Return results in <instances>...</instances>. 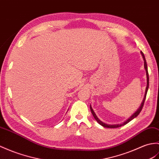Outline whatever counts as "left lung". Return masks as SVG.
<instances>
[{
	"label": "left lung",
	"instance_id": "1",
	"mask_svg": "<svg viewBox=\"0 0 159 159\" xmlns=\"http://www.w3.org/2000/svg\"><path fill=\"white\" fill-rule=\"evenodd\" d=\"M141 54H142V57H143V61H144V68H145V70H146V77H147V86H146V92H145L144 98H143V101H142V102L141 106H140V107L138 108V110H137V111H136L134 114H133V115L129 118V119H128L126 121L124 122L123 123H122V124H118V125H108V124H106V123H103V122H102V120H99V119H98V116H96V114H95V113L94 112L93 110L92 109L91 106L90 105L91 111L92 114H93L94 119H95V120H96V121L98 122V123L99 125H101L102 126L104 127H107V128H117V127H121V126H123V125H126L127 123H129V122L134 119V118H135L136 116H138V114L140 113V112L142 111V108H143V104H144V102H145L146 98V94H147V92H148V87H149V76H148V66H147V63H146V61L145 56H144V55H143L142 51H141Z\"/></svg>",
	"mask_w": 159,
	"mask_h": 159
}]
</instances>
